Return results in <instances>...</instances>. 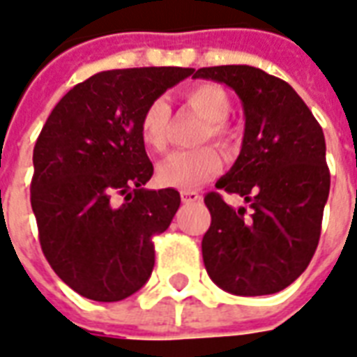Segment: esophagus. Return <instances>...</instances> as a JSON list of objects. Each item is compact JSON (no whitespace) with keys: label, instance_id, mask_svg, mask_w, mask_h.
<instances>
[{"label":"esophagus","instance_id":"obj_1","mask_svg":"<svg viewBox=\"0 0 357 357\" xmlns=\"http://www.w3.org/2000/svg\"><path fill=\"white\" fill-rule=\"evenodd\" d=\"M181 199L182 203H195V201H201V195L197 192H192V190H182Z\"/></svg>","mask_w":357,"mask_h":357}]
</instances>
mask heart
I'll use <instances>...</instances> for the list:
<instances>
[{
  "label": "heart",
  "instance_id": "obj_1",
  "mask_svg": "<svg viewBox=\"0 0 357 357\" xmlns=\"http://www.w3.org/2000/svg\"><path fill=\"white\" fill-rule=\"evenodd\" d=\"M190 106L206 119L203 139H216L223 147H229L234 139L233 130L229 128L225 119L231 112V100L223 87L216 84L193 85L184 93ZM171 121V107L165 98H154L149 102L139 121V134L147 149L162 153L167 145V128ZM222 154L214 147L176 151L162 160L156 169L158 181L164 186L178 190H193L203 186L204 182L222 171Z\"/></svg>",
  "mask_w": 357,
  "mask_h": 357
}]
</instances>
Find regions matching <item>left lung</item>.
<instances>
[{"label":"left lung","mask_w":357,"mask_h":357,"mask_svg":"<svg viewBox=\"0 0 357 357\" xmlns=\"http://www.w3.org/2000/svg\"><path fill=\"white\" fill-rule=\"evenodd\" d=\"M193 78L225 84L244 107V139L216 188L250 204L233 208L216 192L204 195L212 223L203 236L210 279L236 296L287 289L319 245L330 193L324 134L305 102L283 79L250 65L199 68Z\"/></svg>","instance_id":"left-lung-1"}]
</instances>
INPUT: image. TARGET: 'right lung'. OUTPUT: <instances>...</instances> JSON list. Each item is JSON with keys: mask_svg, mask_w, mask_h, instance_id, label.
Listing matches in <instances>:
<instances>
[{"mask_svg": "<svg viewBox=\"0 0 357 357\" xmlns=\"http://www.w3.org/2000/svg\"><path fill=\"white\" fill-rule=\"evenodd\" d=\"M192 74L178 66L104 70L68 91L43 126L31 181L38 240L54 272L82 296L121 302L153 273V236L169 227L181 193L143 188L154 167L139 121L149 102Z\"/></svg>", "mask_w": 357, "mask_h": 357, "instance_id": "obj_1", "label": "right lung"}]
</instances>
